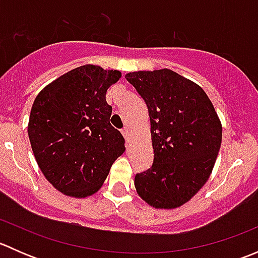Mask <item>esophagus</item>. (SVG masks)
Here are the masks:
<instances>
[{
	"label": "esophagus",
	"instance_id": "esophagus-1",
	"mask_svg": "<svg viewBox=\"0 0 258 258\" xmlns=\"http://www.w3.org/2000/svg\"><path fill=\"white\" fill-rule=\"evenodd\" d=\"M122 135H123V137L126 139V141L128 142L130 141V136H131V131H130V128H127V127H124L123 130H122Z\"/></svg>",
	"mask_w": 258,
	"mask_h": 258
}]
</instances>
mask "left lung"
Returning <instances> with one entry per match:
<instances>
[{
	"mask_svg": "<svg viewBox=\"0 0 258 258\" xmlns=\"http://www.w3.org/2000/svg\"><path fill=\"white\" fill-rule=\"evenodd\" d=\"M124 77L145 100L151 122L153 165L135 177L137 194L155 209H177L212 173L222 124L206 92L172 70Z\"/></svg>",
	"mask_w": 258,
	"mask_h": 258,
	"instance_id": "8db88e82",
	"label": "left lung"
}]
</instances>
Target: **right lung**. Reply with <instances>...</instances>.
I'll return each instance as SVG.
<instances>
[{"label":"right lung","instance_id":"1","mask_svg":"<svg viewBox=\"0 0 258 258\" xmlns=\"http://www.w3.org/2000/svg\"><path fill=\"white\" fill-rule=\"evenodd\" d=\"M117 70L83 64L48 83L35 98L28 139L46 179L63 195L92 196L124 152V139L111 126L108 87Z\"/></svg>","mask_w":258,"mask_h":258}]
</instances>
